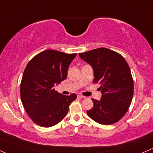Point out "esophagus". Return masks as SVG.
<instances>
[{"mask_svg":"<svg viewBox=\"0 0 153 153\" xmlns=\"http://www.w3.org/2000/svg\"><path fill=\"white\" fill-rule=\"evenodd\" d=\"M78 98H80V99H82V98H84L85 97L83 96V95L79 94V95H78Z\"/></svg>","mask_w":153,"mask_h":153,"instance_id":"1","label":"esophagus"}]
</instances>
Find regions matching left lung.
<instances>
[{"label": "left lung", "instance_id": "obj_1", "mask_svg": "<svg viewBox=\"0 0 153 153\" xmlns=\"http://www.w3.org/2000/svg\"><path fill=\"white\" fill-rule=\"evenodd\" d=\"M82 60L93 68V82L99 83L100 100L92 99L93 108L88 115L97 123L111 125L127 113L133 96V80L128 62L115 51L100 48L79 53Z\"/></svg>", "mask_w": 153, "mask_h": 153}]
</instances>
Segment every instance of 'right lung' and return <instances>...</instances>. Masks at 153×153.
I'll return each mask as SVG.
<instances>
[{
  "instance_id": "1",
  "label": "right lung",
  "mask_w": 153,
  "mask_h": 153,
  "mask_svg": "<svg viewBox=\"0 0 153 153\" xmlns=\"http://www.w3.org/2000/svg\"><path fill=\"white\" fill-rule=\"evenodd\" d=\"M76 55L47 50L27 63L21 80V97L27 114L36 124L48 128L67 115L77 95H63L53 87L67 78L70 64Z\"/></svg>"
}]
</instances>
